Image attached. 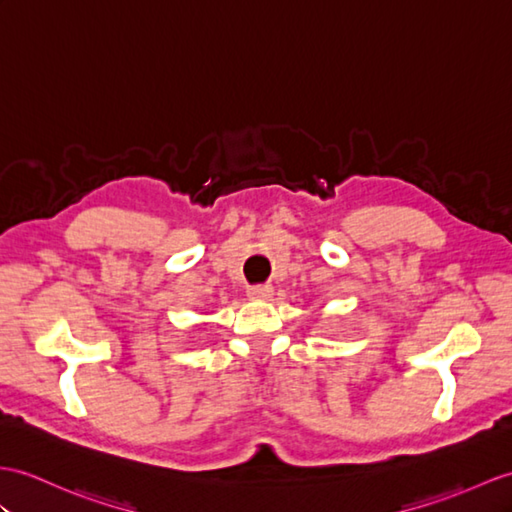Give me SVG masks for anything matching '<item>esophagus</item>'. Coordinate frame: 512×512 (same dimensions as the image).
I'll use <instances>...</instances> for the list:
<instances>
[{
	"label": "esophagus",
	"mask_w": 512,
	"mask_h": 512,
	"mask_svg": "<svg viewBox=\"0 0 512 512\" xmlns=\"http://www.w3.org/2000/svg\"><path fill=\"white\" fill-rule=\"evenodd\" d=\"M271 293H273V289L269 284H254L247 289V295L252 299H269Z\"/></svg>",
	"instance_id": "esophagus-1"
}]
</instances>
